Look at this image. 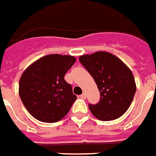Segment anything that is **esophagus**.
Listing matches in <instances>:
<instances>
[{
    "mask_svg": "<svg viewBox=\"0 0 156 156\" xmlns=\"http://www.w3.org/2000/svg\"><path fill=\"white\" fill-rule=\"evenodd\" d=\"M80 98H81V99H83V100H85V99H86V97H87V95H86L85 93H83V94H82L80 95Z\"/></svg>",
    "mask_w": 156,
    "mask_h": 156,
    "instance_id": "1",
    "label": "esophagus"
}]
</instances>
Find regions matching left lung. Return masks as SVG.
<instances>
[{
    "label": "left lung",
    "mask_w": 156,
    "mask_h": 156,
    "mask_svg": "<svg viewBox=\"0 0 156 156\" xmlns=\"http://www.w3.org/2000/svg\"><path fill=\"white\" fill-rule=\"evenodd\" d=\"M79 60L93 76L100 93V102L89 105L91 112L102 121L120 118L129 107L136 89L131 70L119 57L106 51L82 55Z\"/></svg>",
    "instance_id": "left-lung-1"
}]
</instances>
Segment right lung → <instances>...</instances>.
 Instances as JSON below:
<instances>
[{
  "mask_svg": "<svg viewBox=\"0 0 156 156\" xmlns=\"http://www.w3.org/2000/svg\"><path fill=\"white\" fill-rule=\"evenodd\" d=\"M76 61L73 56L51 54L37 59L23 72L19 94L33 118L55 123L69 112L76 95L64 76Z\"/></svg>",
  "mask_w": 156,
  "mask_h": 156,
  "instance_id": "right-lung-1",
  "label": "right lung"
}]
</instances>
